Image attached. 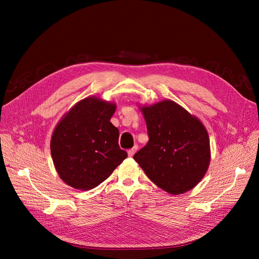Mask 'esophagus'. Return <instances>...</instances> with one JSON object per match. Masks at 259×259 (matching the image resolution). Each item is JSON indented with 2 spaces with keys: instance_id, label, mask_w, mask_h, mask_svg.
<instances>
[{
  "instance_id": "esophagus-1",
  "label": "esophagus",
  "mask_w": 259,
  "mask_h": 259,
  "mask_svg": "<svg viewBox=\"0 0 259 259\" xmlns=\"http://www.w3.org/2000/svg\"><path fill=\"white\" fill-rule=\"evenodd\" d=\"M137 148H138V146H137V145H135V146L133 147L132 149H130V150L127 151L128 155H130V156H133V155H134V153H135V152H136V150H137Z\"/></svg>"
}]
</instances>
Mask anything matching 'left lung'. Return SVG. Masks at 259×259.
Wrapping results in <instances>:
<instances>
[{"mask_svg": "<svg viewBox=\"0 0 259 259\" xmlns=\"http://www.w3.org/2000/svg\"><path fill=\"white\" fill-rule=\"evenodd\" d=\"M142 111L149 142L134 160L164 191H189L204 177L210 160L204 125L171 100L143 107Z\"/></svg>", "mask_w": 259, "mask_h": 259, "instance_id": "left-lung-1", "label": "left lung"}]
</instances>
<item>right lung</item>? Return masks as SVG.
Masks as SVG:
<instances>
[{
  "instance_id": "obj_1",
  "label": "right lung",
  "mask_w": 259,
  "mask_h": 259,
  "mask_svg": "<svg viewBox=\"0 0 259 259\" xmlns=\"http://www.w3.org/2000/svg\"><path fill=\"white\" fill-rule=\"evenodd\" d=\"M114 111V104L85 98L55 128L52 158L58 175L69 186L93 189L127 158L119 146V130L110 122Z\"/></svg>"
}]
</instances>
